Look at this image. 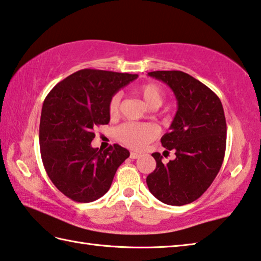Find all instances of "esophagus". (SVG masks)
Here are the masks:
<instances>
[{
    "instance_id": "1",
    "label": "esophagus",
    "mask_w": 261,
    "mask_h": 261,
    "mask_svg": "<svg viewBox=\"0 0 261 261\" xmlns=\"http://www.w3.org/2000/svg\"><path fill=\"white\" fill-rule=\"evenodd\" d=\"M140 156H141V154L138 153V152H134V151L130 152V158L132 159H136V158H139Z\"/></svg>"
}]
</instances>
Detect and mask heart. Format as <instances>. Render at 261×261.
<instances>
[{"label": "heart", "mask_w": 261, "mask_h": 261, "mask_svg": "<svg viewBox=\"0 0 261 261\" xmlns=\"http://www.w3.org/2000/svg\"><path fill=\"white\" fill-rule=\"evenodd\" d=\"M135 93L141 96L144 103L151 109L161 107L164 100V93L162 88L156 84H151V82L140 86L139 88L135 89ZM120 99L121 95L119 93L113 95L112 98L110 99L109 113L111 116H116L118 113ZM157 135L158 128L152 123L127 122L123 123L117 129L118 139L123 144H126L127 147L136 150L143 149L145 145L156 139Z\"/></svg>", "instance_id": "1"}]
</instances>
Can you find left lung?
Returning <instances> with one entry per match:
<instances>
[{
	"instance_id": "obj_1",
	"label": "left lung",
	"mask_w": 261,
	"mask_h": 261,
	"mask_svg": "<svg viewBox=\"0 0 261 261\" xmlns=\"http://www.w3.org/2000/svg\"><path fill=\"white\" fill-rule=\"evenodd\" d=\"M148 75L173 90L177 111L161 140L176 157L164 164L161 153H152L156 170L148 175L147 185L164 204L181 206L199 198L220 171L227 140L225 112L218 96L185 72L154 71Z\"/></svg>"
}]
</instances>
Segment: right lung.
<instances>
[{"mask_svg":"<svg viewBox=\"0 0 261 261\" xmlns=\"http://www.w3.org/2000/svg\"><path fill=\"white\" fill-rule=\"evenodd\" d=\"M138 74L85 68L68 75L45 97L40 150L45 172L68 198L89 203L108 193L129 151L118 144L93 148L94 129L110 121L109 103Z\"/></svg>","mask_w":261,"mask_h":261,"instance_id":"right-lung-1","label":"right lung"}]
</instances>
